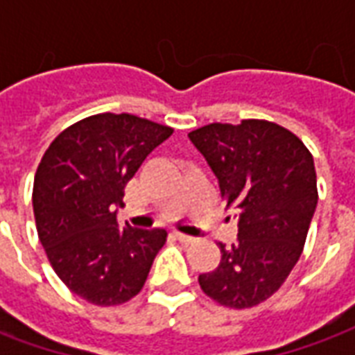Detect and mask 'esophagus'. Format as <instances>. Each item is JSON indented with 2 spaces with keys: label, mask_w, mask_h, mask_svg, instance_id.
I'll list each match as a JSON object with an SVG mask.
<instances>
[{
  "label": "esophagus",
  "mask_w": 355,
  "mask_h": 355,
  "mask_svg": "<svg viewBox=\"0 0 355 355\" xmlns=\"http://www.w3.org/2000/svg\"><path fill=\"white\" fill-rule=\"evenodd\" d=\"M175 238H177L180 243H193V241H196V238H192V236H186V234H182V232H175Z\"/></svg>",
  "instance_id": "1"
}]
</instances>
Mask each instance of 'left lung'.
<instances>
[{"instance_id": "1", "label": "left lung", "mask_w": 355, "mask_h": 355, "mask_svg": "<svg viewBox=\"0 0 355 355\" xmlns=\"http://www.w3.org/2000/svg\"><path fill=\"white\" fill-rule=\"evenodd\" d=\"M188 137L239 211L238 239L220 243V264L198 277L228 308H253L279 289L300 259L318 205L315 167L297 135L266 119L209 123Z\"/></svg>"}]
</instances>
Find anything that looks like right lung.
Masks as SVG:
<instances>
[{
  "label": "right lung",
  "mask_w": 355,
  "mask_h": 355,
  "mask_svg": "<svg viewBox=\"0 0 355 355\" xmlns=\"http://www.w3.org/2000/svg\"><path fill=\"white\" fill-rule=\"evenodd\" d=\"M173 129L131 116L96 114L58 135L35 171V226L68 289L96 306L123 304L146 283L167 232L117 223L125 184Z\"/></svg>",
  "instance_id": "1"
}]
</instances>
